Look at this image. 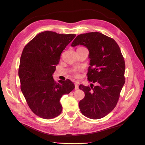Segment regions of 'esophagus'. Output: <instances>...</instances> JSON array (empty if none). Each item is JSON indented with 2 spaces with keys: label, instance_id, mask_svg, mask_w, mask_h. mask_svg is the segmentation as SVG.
Masks as SVG:
<instances>
[{
  "label": "esophagus",
  "instance_id": "34e87169",
  "mask_svg": "<svg viewBox=\"0 0 145 145\" xmlns=\"http://www.w3.org/2000/svg\"><path fill=\"white\" fill-rule=\"evenodd\" d=\"M78 89V83L76 82V83H75V89L77 90V89Z\"/></svg>",
  "mask_w": 145,
  "mask_h": 145
}]
</instances>
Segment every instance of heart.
<instances>
[{"mask_svg": "<svg viewBox=\"0 0 145 145\" xmlns=\"http://www.w3.org/2000/svg\"><path fill=\"white\" fill-rule=\"evenodd\" d=\"M75 76H78V75H77V73H75Z\"/></svg>", "mask_w": 145, "mask_h": 145, "instance_id": "1", "label": "heart"}]
</instances>
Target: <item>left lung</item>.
I'll use <instances>...</instances> for the list:
<instances>
[{"label":"left lung","instance_id":"1","mask_svg":"<svg viewBox=\"0 0 145 145\" xmlns=\"http://www.w3.org/2000/svg\"><path fill=\"white\" fill-rule=\"evenodd\" d=\"M77 45L88 50V79L97 83L94 88L80 85L85 95L78 106L83 116L99 119L114 109L119 99L125 84L124 58L116 42L99 32L78 35L71 44L72 47Z\"/></svg>","mask_w":145,"mask_h":145}]
</instances>
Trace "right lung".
Listing matches in <instances>:
<instances>
[{"label": "right lung", "instance_id": "add662e5", "mask_svg": "<svg viewBox=\"0 0 145 145\" xmlns=\"http://www.w3.org/2000/svg\"><path fill=\"white\" fill-rule=\"evenodd\" d=\"M76 36L42 32L25 46L22 53L19 69L21 91L31 111L41 118L51 119L60 115L61 97L75 88L69 79L56 83L52 75L61 53Z\"/></svg>", "mask_w": 145, "mask_h": 145}]
</instances>
